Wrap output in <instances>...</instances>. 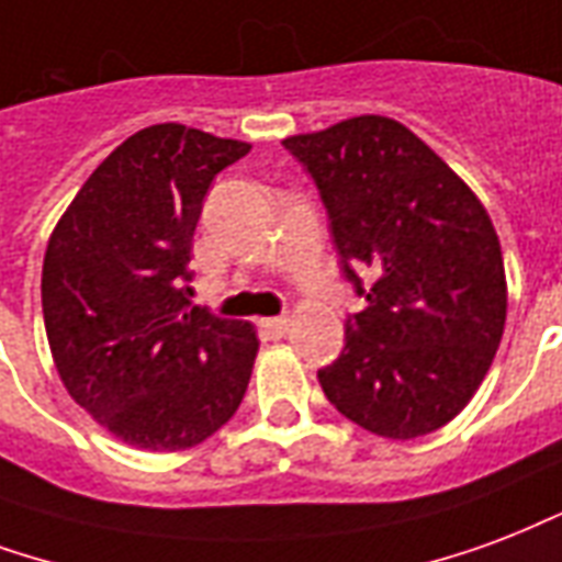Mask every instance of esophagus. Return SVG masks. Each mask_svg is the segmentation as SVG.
<instances>
[{
    "mask_svg": "<svg viewBox=\"0 0 562 562\" xmlns=\"http://www.w3.org/2000/svg\"><path fill=\"white\" fill-rule=\"evenodd\" d=\"M259 327L270 336V339H282L285 330H289V318H261Z\"/></svg>",
    "mask_w": 562,
    "mask_h": 562,
    "instance_id": "obj_1",
    "label": "esophagus"
}]
</instances>
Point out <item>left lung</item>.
Instances as JSON below:
<instances>
[{"label":"left lung","mask_w":562,"mask_h":562,"mask_svg":"<svg viewBox=\"0 0 562 562\" xmlns=\"http://www.w3.org/2000/svg\"><path fill=\"white\" fill-rule=\"evenodd\" d=\"M282 145L330 214L345 277L369 306L318 372L342 417L411 440L459 417L488 375L506 324V270L488 211L417 133L357 115ZM355 267H372L363 290Z\"/></svg>","instance_id":"obj_1"}]
</instances>
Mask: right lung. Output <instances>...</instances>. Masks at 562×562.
I'll return each mask as SVG.
<instances>
[{"instance_id": "1", "label": "right lung", "mask_w": 562, "mask_h": 562, "mask_svg": "<svg viewBox=\"0 0 562 562\" xmlns=\"http://www.w3.org/2000/svg\"><path fill=\"white\" fill-rule=\"evenodd\" d=\"M249 143L166 122L127 136L80 187L44 252L41 303L70 398L136 450L196 447L235 417L256 327L190 306L202 199Z\"/></svg>"}]
</instances>
